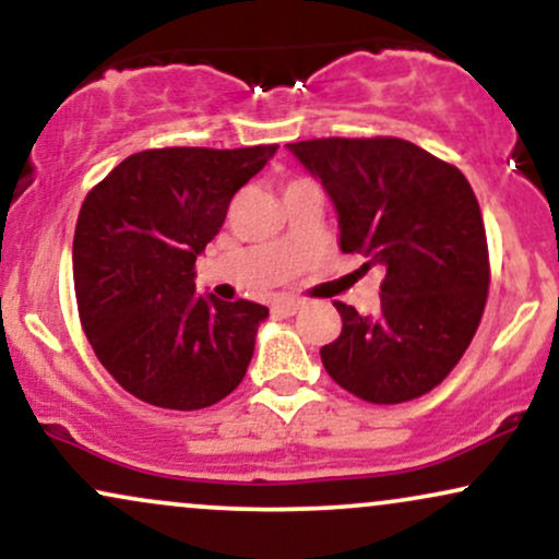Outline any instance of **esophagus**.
<instances>
[{
  "label": "esophagus",
  "instance_id": "obj_1",
  "mask_svg": "<svg viewBox=\"0 0 559 559\" xmlns=\"http://www.w3.org/2000/svg\"><path fill=\"white\" fill-rule=\"evenodd\" d=\"M301 305H305L301 299H278L273 305V312H278V316H297Z\"/></svg>",
  "mask_w": 559,
  "mask_h": 559
}]
</instances>
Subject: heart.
I'll list each match as a JSON object with an SVG mask.
<instances>
[{"label":"heart","instance_id":"heart-1","mask_svg":"<svg viewBox=\"0 0 559 559\" xmlns=\"http://www.w3.org/2000/svg\"><path fill=\"white\" fill-rule=\"evenodd\" d=\"M299 181H301V178H299ZM292 183H297V181H292Z\"/></svg>","mask_w":559,"mask_h":559}]
</instances>
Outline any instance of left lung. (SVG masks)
<instances>
[{"mask_svg": "<svg viewBox=\"0 0 559 559\" xmlns=\"http://www.w3.org/2000/svg\"><path fill=\"white\" fill-rule=\"evenodd\" d=\"M338 213V247L381 265V312L342 316L320 349L338 386L373 404L418 400L465 355L489 297V243L478 199L452 163L394 136L288 144Z\"/></svg>", "mask_w": 559, "mask_h": 559, "instance_id": "left-lung-1", "label": "left lung"}]
</instances>
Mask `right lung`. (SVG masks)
I'll list each match as a JSON object with an SVG mask.
<instances>
[{"label": "right lung", "instance_id": "right-lung-1", "mask_svg": "<svg viewBox=\"0 0 559 559\" xmlns=\"http://www.w3.org/2000/svg\"><path fill=\"white\" fill-rule=\"evenodd\" d=\"M275 150H144L83 199L73 236L79 318L96 360L136 400L202 409L247 373L267 307L197 297L194 265L230 199Z\"/></svg>", "mask_w": 559, "mask_h": 559}]
</instances>
